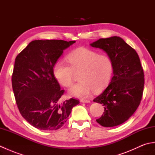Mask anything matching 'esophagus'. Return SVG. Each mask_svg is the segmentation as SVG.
<instances>
[{
    "label": "esophagus",
    "instance_id": "esophagus-1",
    "mask_svg": "<svg viewBox=\"0 0 155 155\" xmlns=\"http://www.w3.org/2000/svg\"><path fill=\"white\" fill-rule=\"evenodd\" d=\"M81 103H90L91 101L89 100H85V99H81Z\"/></svg>",
    "mask_w": 155,
    "mask_h": 155
}]
</instances>
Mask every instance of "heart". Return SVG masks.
<instances>
[{
    "label": "heart",
    "instance_id": "1",
    "mask_svg": "<svg viewBox=\"0 0 155 155\" xmlns=\"http://www.w3.org/2000/svg\"><path fill=\"white\" fill-rule=\"evenodd\" d=\"M71 66L64 61H58L54 67V74L58 81L65 87L73 83L74 71L82 70L80 83L74 84L68 91L71 96L87 98L94 90L99 92L106 87L111 79L113 64L107 55L85 48H77L67 57Z\"/></svg>",
    "mask_w": 155,
    "mask_h": 155
}]
</instances>
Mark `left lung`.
Wrapping results in <instances>:
<instances>
[{
    "label": "left lung",
    "instance_id": "8db88e82",
    "mask_svg": "<svg viewBox=\"0 0 155 155\" xmlns=\"http://www.w3.org/2000/svg\"><path fill=\"white\" fill-rule=\"evenodd\" d=\"M90 45L106 52L113 64L110 83L93 100L104 107L96 120L104 127L118 126L134 114L143 97L144 78L140 58L134 49L117 36L100 38Z\"/></svg>",
    "mask_w": 155,
    "mask_h": 155
}]
</instances>
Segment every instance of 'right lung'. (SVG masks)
Segmentation results:
<instances>
[{
  "label": "right lung",
  "instance_id": "obj_1",
  "mask_svg": "<svg viewBox=\"0 0 155 155\" xmlns=\"http://www.w3.org/2000/svg\"><path fill=\"white\" fill-rule=\"evenodd\" d=\"M74 41L35 40L16 57L12 85L18 110L32 126L43 130L61 128L79 101L60 103L61 89L53 68L63 51Z\"/></svg>",
  "mask_w": 155,
  "mask_h": 155
}]
</instances>
